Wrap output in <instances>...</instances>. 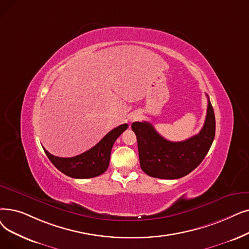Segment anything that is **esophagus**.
I'll return each instance as SVG.
<instances>
[{"label": "esophagus", "mask_w": 249, "mask_h": 249, "mask_svg": "<svg viewBox=\"0 0 249 249\" xmlns=\"http://www.w3.org/2000/svg\"><path fill=\"white\" fill-rule=\"evenodd\" d=\"M130 119H131V121H134V120H135V119H136V116H132V117H131Z\"/></svg>", "instance_id": "34e87169"}]
</instances>
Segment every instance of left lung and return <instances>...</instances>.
I'll list each match as a JSON object with an SVG mask.
<instances>
[{
	"label": "left lung",
	"mask_w": 249,
	"mask_h": 249,
	"mask_svg": "<svg viewBox=\"0 0 249 249\" xmlns=\"http://www.w3.org/2000/svg\"><path fill=\"white\" fill-rule=\"evenodd\" d=\"M131 128L137 138L140 167L145 174L178 179L189 174L207 156L214 138V113L209 99L207 117L199 133L179 142L165 139L145 121L133 122Z\"/></svg>",
	"instance_id": "1"
}]
</instances>
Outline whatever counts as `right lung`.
Segmentation results:
<instances>
[{
    "instance_id": "add662e5",
    "label": "right lung",
    "mask_w": 249,
    "mask_h": 249,
    "mask_svg": "<svg viewBox=\"0 0 249 249\" xmlns=\"http://www.w3.org/2000/svg\"><path fill=\"white\" fill-rule=\"evenodd\" d=\"M127 128L128 124L114 128L98 144L76 157L60 158L51 155L45 148L44 150L52 164L63 174L76 179L93 178L102 175L109 167L113 144Z\"/></svg>"
}]
</instances>
